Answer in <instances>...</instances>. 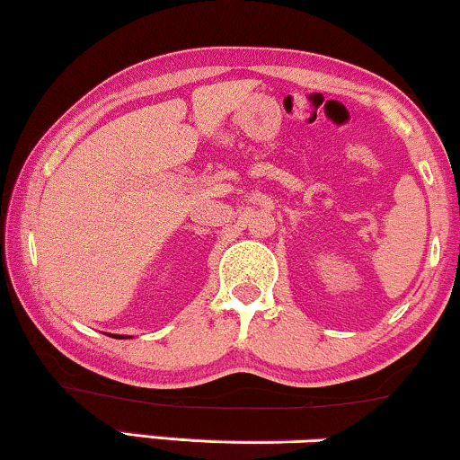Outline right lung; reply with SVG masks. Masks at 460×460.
I'll list each match as a JSON object with an SVG mask.
<instances>
[{
	"instance_id": "right-lung-1",
	"label": "right lung",
	"mask_w": 460,
	"mask_h": 460,
	"mask_svg": "<svg viewBox=\"0 0 460 460\" xmlns=\"http://www.w3.org/2000/svg\"><path fill=\"white\" fill-rule=\"evenodd\" d=\"M116 338H124V336H116Z\"/></svg>"
}]
</instances>
